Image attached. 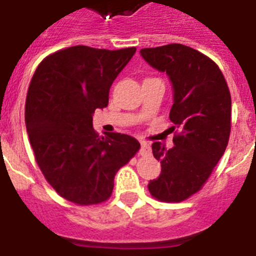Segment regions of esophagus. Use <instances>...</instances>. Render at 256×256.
Instances as JSON below:
<instances>
[{
    "instance_id": "esophagus-1",
    "label": "esophagus",
    "mask_w": 256,
    "mask_h": 256,
    "mask_svg": "<svg viewBox=\"0 0 256 256\" xmlns=\"http://www.w3.org/2000/svg\"><path fill=\"white\" fill-rule=\"evenodd\" d=\"M150 152H151L150 144H148V142L141 141V148H140V154H141L142 156H146V155H150Z\"/></svg>"
}]
</instances>
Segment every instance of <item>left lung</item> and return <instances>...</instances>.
<instances>
[{"instance_id": "1", "label": "left lung", "mask_w": 256, "mask_h": 256, "mask_svg": "<svg viewBox=\"0 0 256 256\" xmlns=\"http://www.w3.org/2000/svg\"><path fill=\"white\" fill-rule=\"evenodd\" d=\"M154 69L166 73L173 88L169 119L174 146L152 144L162 173L148 182L154 198L180 202L208 180L227 148L230 132V94L218 65L188 46L172 44L140 51Z\"/></svg>"}]
</instances>
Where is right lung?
<instances>
[{
  "label": "right lung",
  "mask_w": 256,
  "mask_h": 256,
  "mask_svg": "<svg viewBox=\"0 0 256 256\" xmlns=\"http://www.w3.org/2000/svg\"><path fill=\"white\" fill-rule=\"evenodd\" d=\"M136 48L73 46L47 56L34 72L26 102L32 148L47 182L78 205L112 195L116 172L140 150L128 134L94 132L92 116L108 104L112 82Z\"/></svg>",
  "instance_id": "obj_1"
}]
</instances>
